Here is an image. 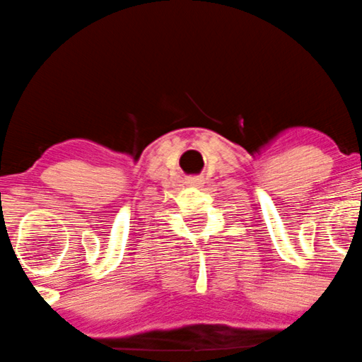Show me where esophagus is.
I'll return each instance as SVG.
<instances>
[{
    "mask_svg": "<svg viewBox=\"0 0 362 362\" xmlns=\"http://www.w3.org/2000/svg\"><path fill=\"white\" fill-rule=\"evenodd\" d=\"M189 184H191V185H201V184H203V178L192 177V178H189Z\"/></svg>",
    "mask_w": 362,
    "mask_h": 362,
    "instance_id": "34e87169",
    "label": "esophagus"
}]
</instances>
